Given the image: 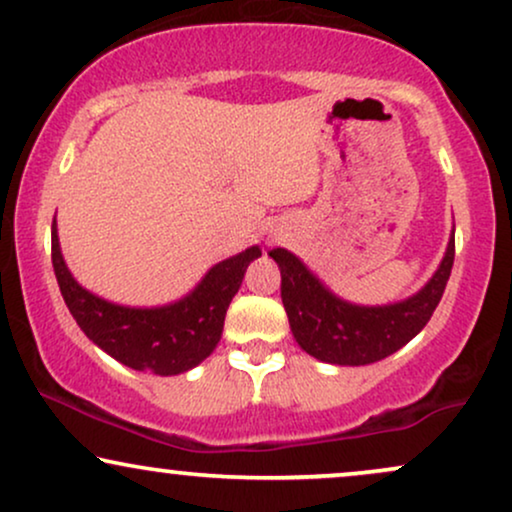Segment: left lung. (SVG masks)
I'll list each match as a JSON object with an SVG mask.
<instances>
[{
    "mask_svg": "<svg viewBox=\"0 0 512 512\" xmlns=\"http://www.w3.org/2000/svg\"><path fill=\"white\" fill-rule=\"evenodd\" d=\"M454 231L428 283L392 304H354L333 293L300 257L274 248L269 257L281 269V300L297 345L314 359L335 366H366L390 357L430 321L454 267Z\"/></svg>",
    "mask_w": 512,
    "mask_h": 512,
    "instance_id": "1",
    "label": "left lung"
}]
</instances>
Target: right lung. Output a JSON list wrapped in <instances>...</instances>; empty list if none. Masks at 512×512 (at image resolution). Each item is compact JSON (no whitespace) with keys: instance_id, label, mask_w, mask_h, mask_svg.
Wrapping results in <instances>:
<instances>
[{"instance_id":"right-lung-1","label":"right lung","mask_w":512,"mask_h":512,"mask_svg":"<svg viewBox=\"0 0 512 512\" xmlns=\"http://www.w3.org/2000/svg\"><path fill=\"white\" fill-rule=\"evenodd\" d=\"M262 255L260 245L215 264L200 283L177 302L163 307H125L89 293L70 274L51 224V264L70 314L82 333L134 371L179 375L215 352L224 316L241 288L245 269Z\"/></svg>"}]
</instances>
